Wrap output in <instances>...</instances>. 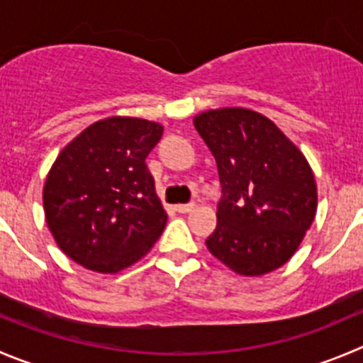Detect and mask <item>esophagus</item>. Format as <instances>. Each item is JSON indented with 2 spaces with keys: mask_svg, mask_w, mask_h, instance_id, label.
<instances>
[{
  "mask_svg": "<svg viewBox=\"0 0 363 363\" xmlns=\"http://www.w3.org/2000/svg\"><path fill=\"white\" fill-rule=\"evenodd\" d=\"M194 203H185V205H176L174 206V210L178 213H189L191 212V210H194Z\"/></svg>",
  "mask_w": 363,
  "mask_h": 363,
  "instance_id": "1",
  "label": "esophagus"
}]
</instances>
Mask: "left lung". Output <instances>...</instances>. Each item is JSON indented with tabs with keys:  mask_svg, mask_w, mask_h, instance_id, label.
I'll list each match as a JSON object with an SVG mask.
<instances>
[{
	"mask_svg": "<svg viewBox=\"0 0 363 363\" xmlns=\"http://www.w3.org/2000/svg\"><path fill=\"white\" fill-rule=\"evenodd\" d=\"M194 126L217 162L223 198L210 253L231 271L262 276L291 260L317 210L305 155L262 113L206 110Z\"/></svg>",
	"mask_w": 363,
	"mask_h": 363,
	"instance_id": "1",
	"label": "left lung"
}]
</instances>
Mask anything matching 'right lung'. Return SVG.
<instances>
[{"label": "right lung", "instance_id": "add662e5", "mask_svg": "<svg viewBox=\"0 0 363 363\" xmlns=\"http://www.w3.org/2000/svg\"><path fill=\"white\" fill-rule=\"evenodd\" d=\"M162 133L153 121L106 117L60 151L44 184V213L58 247L76 264L116 274L162 235L167 213L146 165Z\"/></svg>", "mask_w": 363, "mask_h": 363}]
</instances>
